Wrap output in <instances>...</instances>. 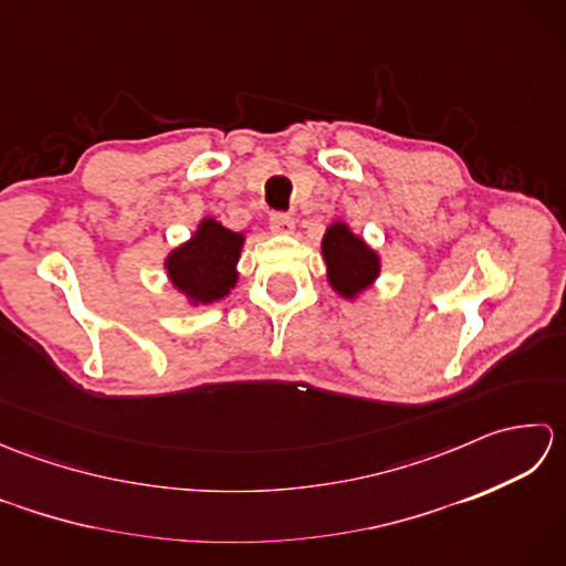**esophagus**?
Returning <instances> with one entry per match:
<instances>
[{
    "instance_id": "obj_1",
    "label": "esophagus",
    "mask_w": 566,
    "mask_h": 566,
    "mask_svg": "<svg viewBox=\"0 0 566 566\" xmlns=\"http://www.w3.org/2000/svg\"><path fill=\"white\" fill-rule=\"evenodd\" d=\"M270 228L274 233H292L294 231V219L290 213L274 211V213H270Z\"/></svg>"
}]
</instances>
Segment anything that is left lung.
I'll return each mask as SVG.
<instances>
[{"mask_svg":"<svg viewBox=\"0 0 566 566\" xmlns=\"http://www.w3.org/2000/svg\"><path fill=\"white\" fill-rule=\"evenodd\" d=\"M321 250L333 292H338L343 298H357V294L369 290L379 276V255L343 221L328 226Z\"/></svg>","mask_w":566,"mask_h":566,"instance_id":"1","label":"left lung"}]
</instances>
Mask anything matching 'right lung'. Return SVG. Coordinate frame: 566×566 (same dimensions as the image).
I'll use <instances>...</instances> for the list:
<instances>
[{
    "label": "right lung",
    "mask_w": 566,
    "mask_h": 566,
    "mask_svg": "<svg viewBox=\"0 0 566 566\" xmlns=\"http://www.w3.org/2000/svg\"><path fill=\"white\" fill-rule=\"evenodd\" d=\"M243 243V233L231 231L216 219H201L195 235L167 255V276L195 306L219 302L238 282L235 264Z\"/></svg>",
    "instance_id": "obj_1"
}]
</instances>
